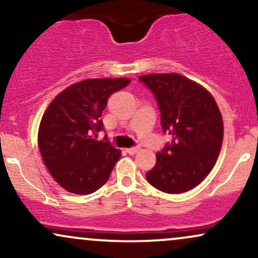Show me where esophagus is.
<instances>
[{
    "mask_svg": "<svg viewBox=\"0 0 258 258\" xmlns=\"http://www.w3.org/2000/svg\"><path fill=\"white\" fill-rule=\"evenodd\" d=\"M138 150H139L138 147H136V148H128V149H126V153L130 154V155H135V154L137 153Z\"/></svg>",
    "mask_w": 258,
    "mask_h": 258,
    "instance_id": "esophagus-1",
    "label": "esophagus"
}]
</instances>
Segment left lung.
<instances>
[{
  "label": "left lung",
  "mask_w": 258,
  "mask_h": 258,
  "mask_svg": "<svg viewBox=\"0 0 258 258\" xmlns=\"http://www.w3.org/2000/svg\"><path fill=\"white\" fill-rule=\"evenodd\" d=\"M139 80L155 96L162 130L172 136L171 144L156 154L148 182L168 194L190 190L220 155L223 120L217 103L205 87L179 74H148Z\"/></svg>",
  "instance_id": "left-lung-1"
}]
</instances>
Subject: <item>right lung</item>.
<instances>
[{
  "mask_svg": "<svg viewBox=\"0 0 258 258\" xmlns=\"http://www.w3.org/2000/svg\"><path fill=\"white\" fill-rule=\"evenodd\" d=\"M126 78L87 79L65 88L49 103L38 127L37 143L49 173L74 194L104 185L121 156L109 142L97 141L108 98L126 87Z\"/></svg>",
  "mask_w": 258,
  "mask_h": 258,
  "instance_id": "obj_1",
  "label": "right lung"
}]
</instances>
